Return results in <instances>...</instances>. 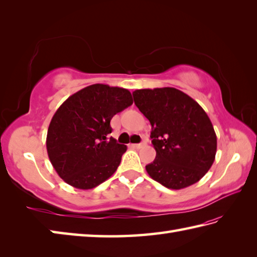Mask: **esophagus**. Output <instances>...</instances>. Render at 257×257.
<instances>
[{
  "mask_svg": "<svg viewBox=\"0 0 257 257\" xmlns=\"http://www.w3.org/2000/svg\"><path fill=\"white\" fill-rule=\"evenodd\" d=\"M143 146H144V144H132V147H134V148H136V149H139Z\"/></svg>",
  "mask_w": 257,
  "mask_h": 257,
  "instance_id": "esophagus-1",
  "label": "esophagus"
}]
</instances>
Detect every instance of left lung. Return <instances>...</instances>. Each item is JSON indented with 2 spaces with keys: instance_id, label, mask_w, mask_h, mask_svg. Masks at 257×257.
<instances>
[{
  "instance_id": "obj_1",
  "label": "left lung",
  "mask_w": 257,
  "mask_h": 257,
  "mask_svg": "<svg viewBox=\"0 0 257 257\" xmlns=\"http://www.w3.org/2000/svg\"><path fill=\"white\" fill-rule=\"evenodd\" d=\"M133 95L152 129L150 137L157 155L146 166L149 176L172 190L200 181L216 154V135L203 108L172 87L137 89Z\"/></svg>"
}]
</instances>
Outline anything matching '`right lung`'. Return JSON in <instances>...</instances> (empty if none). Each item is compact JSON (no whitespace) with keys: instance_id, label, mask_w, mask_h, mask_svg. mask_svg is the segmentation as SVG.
<instances>
[{"instance_id":"obj_1","label":"right lung","mask_w":257,"mask_h":257,"mask_svg":"<svg viewBox=\"0 0 257 257\" xmlns=\"http://www.w3.org/2000/svg\"><path fill=\"white\" fill-rule=\"evenodd\" d=\"M133 102L128 89L94 84L59 106L47 130L46 149L65 182L89 190L116 172L127 146L107 138L112 130L110 120Z\"/></svg>"}]
</instances>
